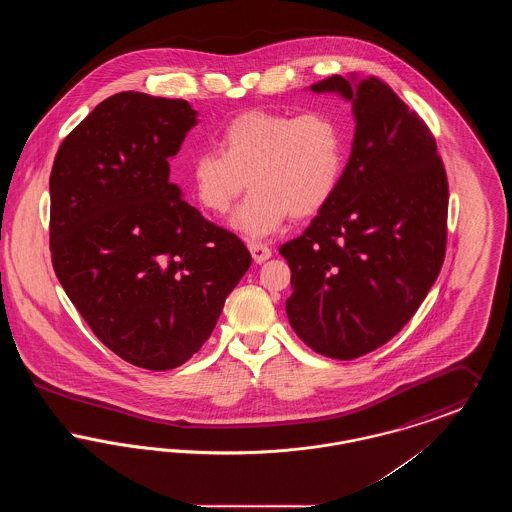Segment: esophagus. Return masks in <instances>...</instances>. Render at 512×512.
Returning <instances> with one entry per match:
<instances>
[{
  "label": "esophagus",
  "mask_w": 512,
  "mask_h": 512,
  "mask_svg": "<svg viewBox=\"0 0 512 512\" xmlns=\"http://www.w3.org/2000/svg\"><path fill=\"white\" fill-rule=\"evenodd\" d=\"M249 251H251L255 263H263L272 255L270 247L267 244H263V242H249Z\"/></svg>",
  "instance_id": "34e87169"
}]
</instances>
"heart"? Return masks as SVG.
Segmentation results:
<instances>
[{
    "mask_svg": "<svg viewBox=\"0 0 512 512\" xmlns=\"http://www.w3.org/2000/svg\"><path fill=\"white\" fill-rule=\"evenodd\" d=\"M220 151H199L190 165L195 199L226 215L247 184L253 190L232 224L267 236L284 220L309 219L334 197L349 157V136L328 111H245L219 136Z\"/></svg>",
    "mask_w": 512,
    "mask_h": 512,
    "instance_id": "1",
    "label": "heart"
}]
</instances>
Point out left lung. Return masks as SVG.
<instances>
[{"label":"left lung","instance_id":"obj_1","mask_svg":"<svg viewBox=\"0 0 512 512\" xmlns=\"http://www.w3.org/2000/svg\"><path fill=\"white\" fill-rule=\"evenodd\" d=\"M311 90L349 99L357 126L336 194L280 247L292 270L286 313L313 351L351 361L388 343L434 286L449 186L430 128L388 84L334 74Z\"/></svg>","mask_w":512,"mask_h":512}]
</instances>
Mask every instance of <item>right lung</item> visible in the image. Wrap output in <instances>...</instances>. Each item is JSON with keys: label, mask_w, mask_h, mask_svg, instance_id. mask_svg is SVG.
Segmentation results:
<instances>
[{"label": "right lung", "mask_w": 512, "mask_h": 512, "mask_svg": "<svg viewBox=\"0 0 512 512\" xmlns=\"http://www.w3.org/2000/svg\"><path fill=\"white\" fill-rule=\"evenodd\" d=\"M195 117L184 99L115 94L63 140L49 176L63 290L105 347L147 370L201 349L251 265L244 242L169 180Z\"/></svg>", "instance_id": "right-lung-1"}]
</instances>
